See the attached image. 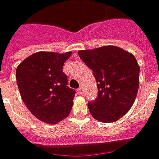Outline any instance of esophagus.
Instances as JSON below:
<instances>
[{
    "instance_id": "esophagus-1",
    "label": "esophagus",
    "mask_w": 159,
    "mask_h": 159,
    "mask_svg": "<svg viewBox=\"0 0 159 159\" xmlns=\"http://www.w3.org/2000/svg\"><path fill=\"white\" fill-rule=\"evenodd\" d=\"M78 93H79L80 95H83V94H84V89H83V88L78 89Z\"/></svg>"
}]
</instances>
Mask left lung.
Returning <instances> with one entry per match:
<instances>
[{
  "mask_svg": "<svg viewBox=\"0 0 159 159\" xmlns=\"http://www.w3.org/2000/svg\"><path fill=\"white\" fill-rule=\"evenodd\" d=\"M78 54L93 70L97 83L98 95L88 104L91 115L103 123L119 120L137 95L140 67L135 57L116 46L80 50Z\"/></svg>",
  "mask_w": 159,
  "mask_h": 159,
  "instance_id": "8db88e82",
  "label": "left lung"
}]
</instances>
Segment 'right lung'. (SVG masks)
Instances as JSON below:
<instances>
[{"mask_svg": "<svg viewBox=\"0 0 159 159\" xmlns=\"http://www.w3.org/2000/svg\"><path fill=\"white\" fill-rule=\"evenodd\" d=\"M70 55L40 51L25 58L16 68L22 100L40 121L56 124L70 112L76 92L67 86V76L63 72Z\"/></svg>", "mask_w": 159, "mask_h": 159, "instance_id": "obj_1", "label": "right lung"}]
</instances>
